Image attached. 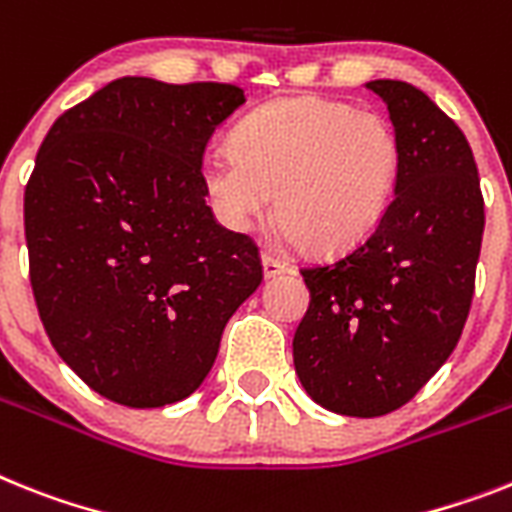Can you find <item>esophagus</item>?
I'll return each mask as SVG.
<instances>
[{
  "mask_svg": "<svg viewBox=\"0 0 512 512\" xmlns=\"http://www.w3.org/2000/svg\"><path fill=\"white\" fill-rule=\"evenodd\" d=\"M286 270H289V265L283 263V260H278V257L270 255V252H263L265 278H276V276H281V273H286Z\"/></svg>",
  "mask_w": 512,
  "mask_h": 512,
  "instance_id": "34e87169",
  "label": "esophagus"
}]
</instances>
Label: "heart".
<instances>
[{
    "label": "heart",
    "instance_id": "obj_1",
    "mask_svg": "<svg viewBox=\"0 0 512 512\" xmlns=\"http://www.w3.org/2000/svg\"><path fill=\"white\" fill-rule=\"evenodd\" d=\"M234 153L203 161L200 182L218 221L247 231L273 208L309 252H343L372 234L401 171V143L375 111L299 96L249 114Z\"/></svg>",
    "mask_w": 512,
    "mask_h": 512
}]
</instances>
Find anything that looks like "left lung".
I'll return each instance as SVG.
<instances>
[{
	"mask_svg": "<svg viewBox=\"0 0 512 512\" xmlns=\"http://www.w3.org/2000/svg\"><path fill=\"white\" fill-rule=\"evenodd\" d=\"M401 143L395 195L377 229L333 263L302 268L309 307L294 367L322 409H401L453 354L474 299L484 197L466 135L427 93L372 80Z\"/></svg>",
	"mask_w": 512,
	"mask_h": 512,
	"instance_id": "8db88e82",
	"label": "left lung"
}]
</instances>
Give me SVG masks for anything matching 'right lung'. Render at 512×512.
I'll list each match as a JSON object with an SVG mask.
<instances>
[{
    "label": "right lung",
    "instance_id": "right-lung-1",
    "mask_svg": "<svg viewBox=\"0 0 512 512\" xmlns=\"http://www.w3.org/2000/svg\"><path fill=\"white\" fill-rule=\"evenodd\" d=\"M244 90L119 77L51 124L25 187L30 286L88 388L158 409L208 377L263 281L257 244L205 205L200 166Z\"/></svg>",
    "mask_w": 512,
    "mask_h": 512
}]
</instances>
